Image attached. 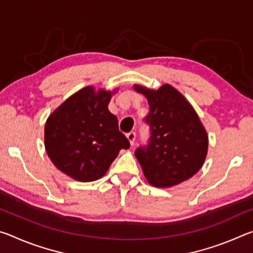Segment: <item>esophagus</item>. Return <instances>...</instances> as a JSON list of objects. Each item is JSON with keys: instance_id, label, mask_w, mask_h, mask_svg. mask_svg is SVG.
I'll list each match as a JSON object with an SVG mask.
<instances>
[{"instance_id": "obj_1", "label": "esophagus", "mask_w": 253, "mask_h": 253, "mask_svg": "<svg viewBox=\"0 0 253 253\" xmlns=\"http://www.w3.org/2000/svg\"><path fill=\"white\" fill-rule=\"evenodd\" d=\"M127 138H128V140H129V143H130L131 145H134L135 139H136V132H135V131L128 132V134H127Z\"/></svg>"}]
</instances>
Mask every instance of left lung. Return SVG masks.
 <instances>
[{"mask_svg":"<svg viewBox=\"0 0 253 253\" xmlns=\"http://www.w3.org/2000/svg\"><path fill=\"white\" fill-rule=\"evenodd\" d=\"M147 98L148 144L135 151L145 177L156 187H170L191 178L202 168L209 138L200 118L185 97L170 84L151 90L135 84Z\"/></svg>","mask_w":253,"mask_h":253,"instance_id":"8db88e82","label":"left lung"}]
</instances>
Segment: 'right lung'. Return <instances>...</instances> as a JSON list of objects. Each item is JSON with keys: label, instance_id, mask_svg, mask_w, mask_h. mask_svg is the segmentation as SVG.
<instances>
[{"label": "right lung", "instance_id": "1", "mask_svg": "<svg viewBox=\"0 0 253 253\" xmlns=\"http://www.w3.org/2000/svg\"><path fill=\"white\" fill-rule=\"evenodd\" d=\"M113 92L89 85L60 105L44 128L45 151L55 168L80 182L104 176L129 140L108 109Z\"/></svg>", "mask_w": 253, "mask_h": 253}]
</instances>
